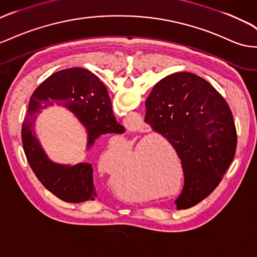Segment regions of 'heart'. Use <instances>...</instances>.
<instances>
[{"mask_svg": "<svg viewBox=\"0 0 257 257\" xmlns=\"http://www.w3.org/2000/svg\"><path fill=\"white\" fill-rule=\"evenodd\" d=\"M127 160L128 158L124 156L115 145H109L100 156L99 168L110 179L114 180L116 178L117 182H120L122 188L125 189L123 193L124 197L132 201H143L147 196L138 189L137 186L140 184V180L131 174L120 172Z\"/></svg>", "mask_w": 257, "mask_h": 257, "instance_id": "obj_1", "label": "heart"}]
</instances>
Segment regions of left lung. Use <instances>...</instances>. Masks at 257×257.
Masks as SVG:
<instances>
[{
    "label": "left lung",
    "mask_w": 257,
    "mask_h": 257,
    "mask_svg": "<svg viewBox=\"0 0 257 257\" xmlns=\"http://www.w3.org/2000/svg\"><path fill=\"white\" fill-rule=\"evenodd\" d=\"M145 121L175 148L185 184L177 210L198 204L223 179L237 148L228 103L209 82L190 72L159 81L146 100Z\"/></svg>",
    "instance_id": "8db88e82"
}]
</instances>
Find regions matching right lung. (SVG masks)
Returning a JSON list of instances; mask_svg holds the SVG:
<instances>
[{"label":"right lung","mask_w":257,"mask_h":257,"mask_svg":"<svg viewBox=\"0 0 257 257\" xmlns=\"http://www.w3.org/2000/svg\"><path fill=\"white\" fill-rule=\"evenodd\" d=\"M54 103L70 110L86 128L87 149L101 135L122 134L125 128L115 120L106 86L86 69L69 68L53 73L31 96L22 136L33 173L46 189L62 201L79 203L95 200L92 164L64 165L51 161L34 134L37 113Z\"/></svg>","instance_id":"right-lung-1"}]
</instances>
